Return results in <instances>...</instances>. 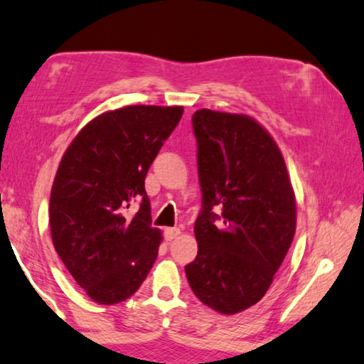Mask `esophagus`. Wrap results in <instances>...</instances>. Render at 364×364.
Returning a JSON list of instances; mask_svg holds the SVG:
<instances>
[{"label":"esophagus","mask_w":364,"mask_h":364,"mask_svg":"<svg viewBox=\"0 0 364 364\" xmlns=\"http://www.w3.org/2000/svg\"><path fill=\"white\" fill-rule=\"evenodd\" d=\"M178 235H181V228H177V227H171V228H166V230H164L166 241L174 240L176 237H178Z\"/></svg>","instance_id":"34e87169"}]
</instances>
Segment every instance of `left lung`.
<instances>
[{"instance_id":"obj_1","label":"left lung","mask_w":364,"mask_h":364,"mask_svg":"<svg viewBox=\"0 0 364 364\" xmlns=\"http://www.w3.org/2000/svg\"><path fill=\"white\" fill-rule=\"evenodd\" d=\"M201 211L198 254L186 265L195 296L233 315L265 296L296 233V200L275 140L245 114L192 117Z\"/></svg>"}]
</instances>
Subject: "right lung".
<instances>
[{
    "instance_id": "obj_1",
    "label": "right lung",
    "mask_w": 364,
    "mask_h": 364,
    "mask_svg": "<svg viewBox=\"0 0 364 364\" xmlns=\"http://www.w3.org/2000/svg\"><path fill=\"white\" fill-rule=\"evenodd\" d=\"M182 113L155 105L107 112L82 127L59 164L49 201L53 243L97 304L129 299L158 256L161 232L151 227L145 177Z\"/></svg>"
}]
</instances>
